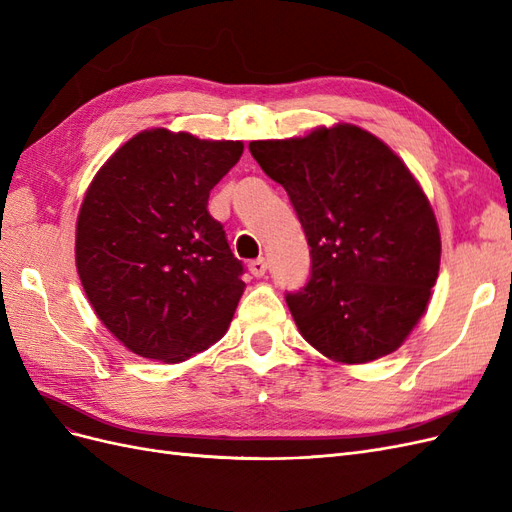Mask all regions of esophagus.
Masks as SVG:
<instances>
[{"instance_id": "1", "label": "esophagus", "mask_w": 512, "mask_h": 512, "mask_svg": "<svg viewBox=\"0 0 512 512\" xmlns=\"http://www.w3.org/2000/svg\"><path fill=\"white\" fill-rule=\"evenodd\" d=\"M250 273L254 275V277H262L267 273V260L265 258H258V260H254V262H250Z\"/></svg>"}]
</instances>
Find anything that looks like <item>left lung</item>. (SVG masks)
<instances>
[{"label":"left lung","mask_w":512,"mask_h":512,"mask_svg":"<svg viewBox=\"0 0 512 512\" xmlns=\"http://www.w3.org/2000/svg\"><path fill=\"white\" fill-rule=\"evenodd\" d=\"M250 151L284 185L312 247V277L286 297L305 342L339 365L395 352L440 273V228L421 183L354 123L252 141Z\"/></svg>","instance_id":"8db88e82"}]
</instances>
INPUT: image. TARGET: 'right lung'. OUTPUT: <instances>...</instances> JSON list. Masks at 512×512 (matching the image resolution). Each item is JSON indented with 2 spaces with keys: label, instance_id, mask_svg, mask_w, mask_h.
<instances>
[{
  "label": "right lung",
  "instance_id": "add662e5",
  "mask_svg": "<svg viewBox=\"0 0 512 512\" xmlns=\"http://www.w3.org/2000/svg\"><path fill=\"white\" fill-rule=\"evenodd\" d=\"M241 153V141L151 128L91 179L76 218V271L96 316L130 352L181 363L228 331L243 265L207 203Z\"/></svg>",
  "mask_w": 512,
  "mask_h": 512
}]
</instances>
